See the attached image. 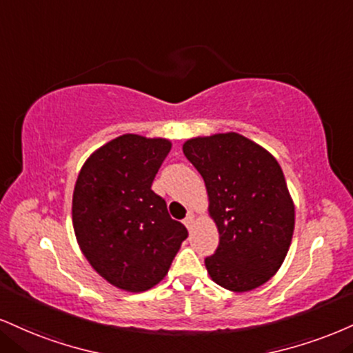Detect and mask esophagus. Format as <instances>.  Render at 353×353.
I'll list each match as a JSON object with an SVG mask.
<instances>
[{
  "label": "esophagus",
  "mask_w": 353,
  "mask_h": 353,
  "mask_svg": "<svg viewBox=\"0 0 353 353\" xmlns=\"http://www.w3.org/2000/svg\"><path fill=\"white\" fill-rule=\"evenodd\" d=\"M194 220H195V215L192 214V212H189V214H188V217L184 219V225H185V227L189 228V230H190V228H192V225H194Z\"/></svg>",
  "instance_id": "esophagus-1"
}]
</instances>
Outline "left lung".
<instances>
[{
	"label": "left lung",
	"mask_w": 353,
	"mask_h": 353,
	"mask_svg": "<svg viewBox=\"0 0 353 353\" xmlns=\"http://www.w3.org/2000/svg\"><path fill=\"white\" fill-rule=\"evenodd\" d=\"M185 158L201 172L220 241L205 268L219 286L246 292L283 265L294 232V203L281 165L239 133L188 139Z\"/></svg>",
	"instance_id": "1"
}]
</instances>
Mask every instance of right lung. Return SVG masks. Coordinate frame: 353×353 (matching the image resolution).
Segmentation results:
<instances>
[{
	"instance_id": "1",
	"label": "right lung",
	"mask_w": 353,
	"mask_h": 353,
	"mask_svg": "<svg viewBox=\"0 0 353 353\" xmlns=\"http://www.w3.org/2000/svg\"><path fill=\"white\" fill-rule=\"evenodd\" d=\"M171 151L164 138L123 134L92 152L72 197V222L92 268L130 292L156 286L188 239L151 185Z\"/></svg>"
}]
</instances>
